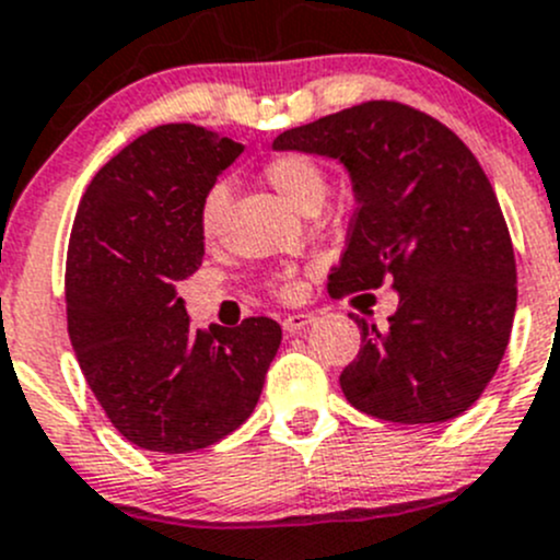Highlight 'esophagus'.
<instances>
[{
    "label": "esophagus",
    "mask_w": 560,
    "mask_h": 560,
    "mask_svg": "<svg viewBox=\"0 0 560 560\" xmlns=\"http://www.w3.org/2000/svg\"><path fill=\"white\" fill-rule=\"evenodd\" d=\"M313 320H315L313 313H293V315H285V318H282V328H285L288 334H299V331H304V328H307Z\"/></svg>",
    "instance_id": "esophagus-1"
}]
</instances>
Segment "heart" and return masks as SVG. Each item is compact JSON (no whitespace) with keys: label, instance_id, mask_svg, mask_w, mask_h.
I'll return each instance as SVG.
<instances>
[{"label":"heart","instance_id":"b5f03b06","mask_svg":"<svg viewBox=\"0 0 560 560\" xmlns=\"http://www.w3.org/2000/svg\"><path fill=\"white\" fill-rule=\"evenodd\" d=\"M264 177H267L269 186L278 191L282 199L288 201L296 210H307V207L323 205L328 191L326 172L320 170V164L315 159L304 153H280L272 155L264 166ZM226 205V188L218 183L207 191L205 201H201L199 210V229L205 237H212L221 221V210ZM285 288V282H280Z\"/></svg>","mask_w":560,"mask_h":560}]
</instances>
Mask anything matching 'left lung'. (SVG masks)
<instances>
[{"instance_id":"1","label":"left lung","mask_w":560,"mask_h":560,"mask_svg":"<svg viewBox=\"0 0 560 560\" xmlns=\"http://www.w3.org/2000/svg\"><path fill=\"white\" fill-rule=\"evenodd\" d=\"M272 151L337 159L355 194L334 296L394 282L388 326L355 318L361 350L339 385L390 423H445L491 383L517 307L512 240L486 172L447 126L364 102L282 131Z\"/></svg>"}]
</instances>
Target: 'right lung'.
Masks as SVG:
<instances>
[{"label": "right lung", "instance_id": "obj_1", "mask_svg": "<svg viewBox=\"0 0 560 560\" xmlns=\"http://www.w3.org/2000/svg\"><path fill=\"white\" fill-rule=\"evenodd\" d=\"M242 151L201 126H155L96 172L74 215L69 339L109 423L142 451H201L240 429L280 348L272 318L194 331L177 296L205 258L201 201Z\"/></svg>", "mask_w": 560, "mask_h": 560}]
</instances>
